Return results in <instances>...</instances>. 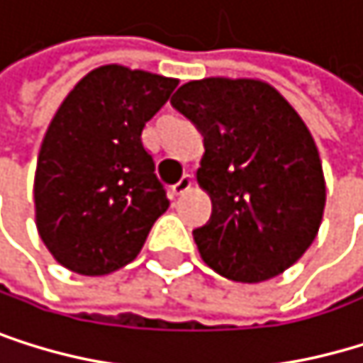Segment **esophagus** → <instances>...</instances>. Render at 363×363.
Returning <instances> with one entry per match:
<instances>
[{
	"label": "esophagus",
	"mask_w": 363,
	"mask_h": 363,
	"mask_svg": "<svg viewBox=\"0 0 363 363\" xmlns=\"http://www.w3.org/2000/svg\"><path fill=\"white\" fill-rule=\"evenodd\" d=\"M190 188H192V175H184V177L173 186V192H175V196H182V194H186Z\"/></svg>",
	"instance_id": "esophagus-1"
}]
</instances>
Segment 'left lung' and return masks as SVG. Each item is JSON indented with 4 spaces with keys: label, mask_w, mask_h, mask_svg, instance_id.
Wrapping results in <instances>:
<instances>
[{
    "label": "left lung",
    "mask_w": 363,
    "mask_h": 363,
    "mask_svg": "<svg viewBox=\"0 0 363 363\" xmlns=\"http://www.w3.org/2000/svg\"><path fill=\"white\" fill-rule=\"evenodd\" d=\"M203 136L196 182L212 216L192 231L218 275L259 284L288 270L318 235L325 175L318 147L277 88L251 77H203L171 99Z\"/></svg>",
    "instance_id": "1"
}]
</instances>
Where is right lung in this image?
Returning <instances> with one entry per match:
<instances>
[{"mask_svg": "<svg viewBox=\"0 0 363 363\" xmlns=\"http://www.w3.org/2000/svg\"><path fill=\"white\" fill-rule=\"evenodd\" d=\"M179 79L104 65L86 73L53 114L36 175L40 240L58 264L110 275L140 253L169 199L140 134Z\"/></svg>", "mask_w": 363, "mask_h": 363, "instance_id": "right-lung-1", "label": "right lung"}]
</instances>
